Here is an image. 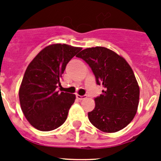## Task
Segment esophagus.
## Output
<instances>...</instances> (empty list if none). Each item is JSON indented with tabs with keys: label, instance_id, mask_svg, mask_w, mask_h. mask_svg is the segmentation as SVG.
Instances as JSON below:
<instances>
[{
	"label": "esophagus",
	"instance_id": "34e87169",
	"mask_svg": "<svg viewBox=\"0 0 161 161\" xmlns=\"http://www.w3.org/2000/svg\"><path fill=\"white\" fill-rule=\"evenodd\" d=\"M76 98L79 100H82L86 98V96H80V95H76Z\"/></svg>",
	"mask_w": 161,
	"mask_h": 161
}]
</instances>
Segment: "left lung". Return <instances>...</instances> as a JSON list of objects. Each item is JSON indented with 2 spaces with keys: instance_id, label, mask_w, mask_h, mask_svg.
<instances>
[{
  "instance_id": "8db88e82",
  "label": "left lung",
  "mask_w": 161,
  "mask_h": 161,
  "mask_svg": "<svg viewBox=\"0 0 161 161\" xmlns=\"http://www.w3.org/2000/svg\"><path fill=\"white\" fill-rule=\"evenodd\" d=\"M83 59L104 90L95 98V108L88 113L92 125L103 132H116L132 121L137 111L139 86L132 69L123 57L103 47L82 50Z\"/></svg>"
}]
</instances>
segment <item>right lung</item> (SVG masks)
Wrapping results in <instances>:
<instances>
[{
    "label": "right lung",
    "mask_w": 161,
    "mask_h": 161,
    "mask_svg": "<svg viewBox=\"0 0 161 161\" xmlns=\"http://www.w3.org/2000/svg\"><path fill=\"white\" fill-rule=\"evenodd\" d=\"M82 47L54 43L43 48L27 67L19 88L21 108L40 131L58 129L66 121L75 95L57 91L66 65Z\"/></svg>",
    "instance_id": "right-lung-1"
}]
</instances>
